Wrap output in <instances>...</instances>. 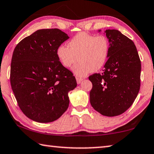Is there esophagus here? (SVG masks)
I'll return each instance as SVG.
<instances>
[{
    "label": "esophagus",
    "instance_id": "obj_1",
    "mask_svg": "<svg viewBox=\"0 0 154 154\" xmlns=\"http://www.w3.org/2000/svg\"><path fill=\"white\" fill-rule=\"evenodd\" d=\"M83 80V78H76V82L79 85L81 82H82V81Z\"/></svg>",
    "mask_w": 154,
    "mask_h": 154
}]
</instances>
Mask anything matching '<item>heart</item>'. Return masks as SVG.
Listing matches in <instances>:
<instances>
[{"mask_svg": "<svg viewBox=\"0 0 154 154\" xmlns=\"http://www.w3.org/2000/svg\"><path fill=\"white\" fill-rule=\"evenodd\" d=\"M68 47L60 45L56 55L60 63L69 68L78 60L73 68L78 76H85L92 71L100 70L109 57V42L104 35L94 36L85 32L76 35L68 43Z\"/></svg>", "mask_w": 154, "mask_h": 154, "instance_id": "b5f03b06", "label": "heart"}]
</instances>
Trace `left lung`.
Here are the masks:
<instances>
[{
	"instance_id": "obj_1",
	"label": "left lung",
	"mask_w": 154,
	"mask_h": 154,
	"mask_svg": "<svg viewBox=\"0 0 154 154\" xmlns=\"http://www.w3.org/2000/svg\"><path fill=\"white\" fill-rule=\"evenodd\" d=\"M104 33L109 42V58L102 73L88 77L92 84L90 102L101 115L115 117L125 112L137 97L141 61L132 40L116 29Z\"/></svg>"
}]
</instances>
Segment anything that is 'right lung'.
I'll list each match as a JSON object with an SVG mask.
<instances>
[{
  "instance_id": "obj_1",
  "label": "right lung",
  "mask_w": 154,
  "mask_h": 154,
  "mask_svg": "<svg viewBox=\"0 0 154 154\" xmlns=\"http://www.w3.org/2000/svg\"><path fill=\"white\" fill-rule=\"evenodd\" d=\"M68 35L58 29L37 30L14 48L11 85L19 108L39 123L59 119L69 106V91L77 86L71 71L60 63L56 50Z\"/></svg>"
}]
</instances>
